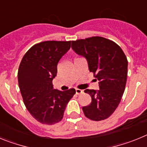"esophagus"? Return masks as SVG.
I'll use <instances>...</instances> for the list:
<instances>
[{"label": "esophagus", "instance_id": "1", "mask_svg": "<svg viewBox=\"0 0 147 147\" xmlns=\"http://www.w3.org/2000/svg\"><path fill=\"white\" fill-rule=\"evenodd\" d=\"M76 93L77 95H80L83 93V90L81 89H79V88H76Z\"/></svg>", "mask_w": 147, "mask_h": 147}]
</instances>
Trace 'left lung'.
<instances>
[{"instance_id":"8db88e82","label":"left lung","mask_w":147,"mask_h":147,"mask_svg":"<svg viewBox=\"0 0 147 147\" xmlns=\"http://www.w3.org/2000/svg\"><path fill=\"white\" fill-rule=\"evenodd\" d=\"M71 48L86 58L90 72L98 80L99 90H85L91 102L82 107L84 114L90 120H105L117 108L124 92L128 65L125 54L119 45L102 37L72 41Z\"/></svg>"}]
</instances>
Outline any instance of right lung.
<instances>
[{"instance_id":"add662e5","label":"right lung","mask_w":147,"mask_h":147,"mask_svg":"<svg viewBox=\"0 0 147 147\" xmlns=\"http://www.w3.org/2000/svg\"><path fill=\"white\" fill-rule=\"evenodd\" d=\"M71 48V41H44L35 44L23 56L18 73L23 102L30 114L44 124H54L63 118L66 105L76 93L54 89L57 64Z\"/></svg>"}]
</instances>
